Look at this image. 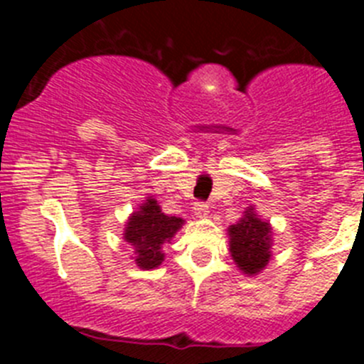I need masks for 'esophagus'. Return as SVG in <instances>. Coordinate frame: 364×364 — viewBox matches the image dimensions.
Segmentation results:
<instances>
[{"label": "esophagus", "instance_id": "obj_1", "mask_svg": "<svg viewBox=\"0 0 364 364\" xmlns=\"http://www.w3.org/2000/svg\"><path fill=\"white\" fill-rule=\"evenodd\" d=\"M193 213L197 215L198 218H205L210 215V205L205 204V202H195V205H193Z\"/></svg>", "mask_w": 364, "mask_h": 364}]
</instances>
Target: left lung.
Listing matches in <instances>:
<instances>
[{
  "mask_svg": "<svg viewBox=\"0 0 364 364\" xmlns=\"http://www.w3.org/2000/svg\"><path fill=\"white\" fill-rule=\"evenodd\" d=\"M230 252L235 264L247 275H257L266 268L272 257V226L253 211H244L237 224L228 228Z\"/></svg>",
  "mask_w": 364,
  "mask_h": 364,
  "instance_id": "8db88e82",
  "label": "left lung"
}]
</instances>
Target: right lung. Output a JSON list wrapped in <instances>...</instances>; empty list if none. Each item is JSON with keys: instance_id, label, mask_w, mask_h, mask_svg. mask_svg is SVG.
<instances>
[{"instance_id": "1", "label": "right lung", "mask_w": 364, "mask_h": 364, "mask_svg": "<svg viewBox=\"0 0 364 364\" xmlns=\"http://www.w3.org/2000/svg\"><path fill=\"white\" fill-rule=\"evenodd\" d=\"M184 220L162 213L159 202L147 197L125 224L124 239L134 250V262L142 269L159 268L164 260L162 244L169 242Z\"/></svg>"}]
</instances>
